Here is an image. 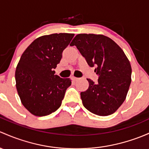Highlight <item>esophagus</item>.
I'll return each mask as SVG.
<instances>
[{
  "label": "esophagus",
  "instance_id": "1",
  "mask_svg": "<svg viewBox=\"0 0 149 149\" xmlns=\"http://www.w3.org/2000/svg\"><path fill=\"white\" fill-rule=\"evenodd\" d=\"M70 79H71L72 81H77L78 79H79V78H76V77H74V76H72V77L70 78Z\"/></svg>",
  "mask_w": 149,
  "mask_h": 149
}]
</instances>
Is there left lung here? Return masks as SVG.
Segmentation results:
<instances>
[{"instance_id": "left-lung-1", "label": "left lung", "mask_w": 149, "mask_h": 149, "mask_svg": "<svg viewBox=\"0 0 149 149\" xmlns=\"http://www.w3.org/2000/svg\"><path fill=\"white\" fill-rule=\"evenodd\" d=\"M76 46L89 66H95L98 82L87 79L89 87L81 92L83 105L89 111L106 116L113 113L126 99L131 82V66L123 50L103 35L78 34Z\"/></svg>"}]
</instances>
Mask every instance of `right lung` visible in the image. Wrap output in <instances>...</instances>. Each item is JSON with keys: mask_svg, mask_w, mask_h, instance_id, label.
<instances>
[{"mask_svg": "<svg viewBox=\"0 0 149 149\" xmlns=\"http://www.w3.org/2000/svg\"><path fill=\"white\" fill-rule=\"evenodd\" d=\"M73 33H54L33 40L22 54L15 70L16 88L24 107L36 116L56 111L61 105L70 79L55 75L63 50Z\"/></svg>", "mask_w": 149, "mask_h": 149, "instance_id": "obj_1", "label": "right lung"}]
</instances>
